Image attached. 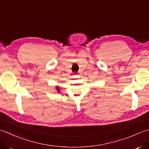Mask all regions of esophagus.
Here are the masks:
<instances>
[{"label": "esophagus", "mask_w": 149, "mask_h": 149, "mask_svg": "<svg viewBox=\"0 0 149 149\" xmlns=\"http://www.w3.org/2000/svg\"><path fill=\"white\" fill-rule=\"evenodd\" d=\"M79 76V75H74L75 77H78Z\"/></svg>", "instance_id": "obj_1"}]
</instances>
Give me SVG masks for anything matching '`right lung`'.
<instances>
[{"label":"right lung","instance_id":"1","mask_svg":"<svg viewBox=\"0 0 149 149\" xmlns=\"http://www.w3.org/2000/svg\"><path fill=\"white\" fill-rule=\"evenodd\" d=\"M56 89L57 90V91H58V93H60V90H59V87L58 86H56Z\"/></svg>","mask_w":149,"mask_h":149}]
</instances>
